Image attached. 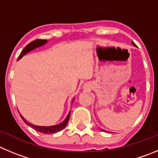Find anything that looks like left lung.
I'll return each instance as SVG.
<instances>
[{
	"label": "left lung",
	"mask_w": 158,
	"mask_h": 158,
	"mask_svg": "<svg viewBox=\"0 0 158 158\" xmlns=\"http://www.w3.org/2000/svg\"><path fill=\"white\" fill-rule=\"evenodd\" d=\"M133 46H136V44H135V43H133Z\"/></svg>",
	"instance_id": "left-lung-1"
}]
</instances>
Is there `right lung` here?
Returning a JSON list of instances; mask_svg holds the SVG:
<instances>
[{
	"instance_id": "right-lung-1",
	"label": "right lung",
	"mask_w": 158,
	"mask_h": 158,
	"mask_svg": "<svg viewBox=\"0 0 158 158\" xmlns=\"http://www.w3.org/2000/svg\"><path fill=\"white\" fill-rule=\"evenodd\" d=\"M46 42L47 41H46V40H39V39H37V40L31 42V43H30L29 44L27 45V46L24 48L23 50L22 51L20 56H19V60H20L24 55H25V54L27 53V52H28L29 51L32 50V49H35V48L39 47V46H43V45H44ZM70 112H69V114L67 115V118H65V120H64L63 123H60V124H58V125L52 126V127H39V126H34V125H32V124H30V123H28V122L26 121V119H25V118H23V116H22V115H20V116L22 117V118L23 119V121L26 123L27 125L30 126L31 128H33L34 130H37V131L41 132V133H57V132L61 131L63 129L65 128V127L67 126V123H68V121H69V118H70Z\"/></svg>"
}]
</instances>
